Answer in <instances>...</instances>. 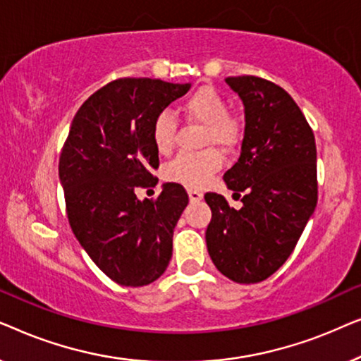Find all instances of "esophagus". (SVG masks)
Instances as JSON below:
<instances>
[{"mask_svg": "<svg viewBox=\"0 0 361 361\" xmlns=\"http://www.w3.org/2000/svg\"><path fill=\"white\" fill-rule=\"evenodd\" d=\"M189 199H190V202H200L202 199H204V194H202V192H199V190H195V189H190L189 190Z\"/></svg>", "mask_w": 361, "mask_h": 361, "instance_id": "esophagus-1", "label": "esophagus"}]
</instances>
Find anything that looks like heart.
I'll return each mask as SVG.
<instances>
[{
	"label": "heart",
	"instance_id": "heart-1",
	"mask_svg": "<svg viewBox=\"0 0 361 361\" xmlns=\"http://www.w3.org/2000/svg\"><path fill=\"white\" fill-rule=\"evenodd\" d=\"M187 120L205 128L202 145L233 147L240 140L241 126L236 118L228 115V103L215 88L202 87L192 93L180 106ZM177 121L169 111H159L152 120L151 140L161 154H167L176 145ZM224 164L216 149L200 152H180L167 166V179L187 187H202Z\"/></svg>",
	"mask_w": 361,
	"mask_h": 361
}]
</instances>
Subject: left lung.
Returning <instances> with one entry per match:
<instances>
[{"instance_id":"obj_1","label":"left lung","mask_w":361,"mask_h":361,"mask_svg":"<svg viewBox=\"0 0 361 361\" xmlns=\"http://www.w3.org/2000/svg\"><path fill=\"white\" fill-rule=\"evenodd\" d=\"M245 105V136L224 180L240 210L209 192L207 250L240 284L268 279L286 263L317 205V149L307 120L284 88L253 75L225 78Z\"/></svg>"}]
</instances>
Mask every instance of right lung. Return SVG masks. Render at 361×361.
Listing matches in <instances>:
<instances>
[{
    "instance_id": "add662e5",
    "label": "right lung",
    "mask_w": 361,
    "mask_h": 361,
    "mask_svg": "<svg viewBox=\"0 0 361 361\" xmlns=\"http://www.w3.org/2000/svg\"><path fill=\"white\" fill-rule=\"evenodd\" d=\"M189 88L159 78L113 80L78 108L63 142L59 179L68 224L93 263L121 286L151 284L171 261L189 195L176 182L154 200H140L135 190L157 184L152 120Z\"/></svg>"
}]
</instances>
